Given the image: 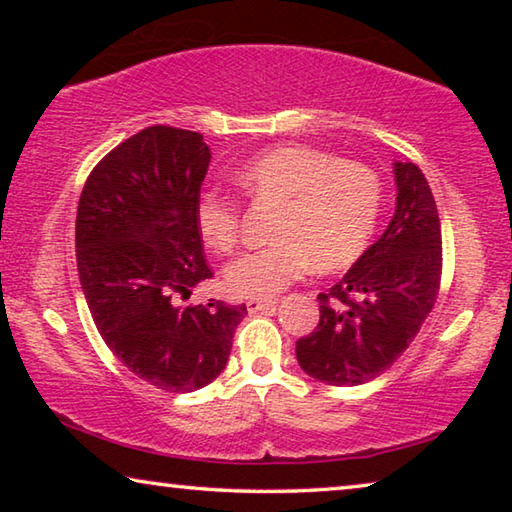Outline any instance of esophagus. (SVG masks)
I'll use <instances>...</instances> for the list:
<instances>
[{
	"label": "esophagus",
	"mask_w": 512,
	"mask_h": 512,
	"mask_svg": "<svg viewBox=\"0 0 512 512\" xmlns=\"http://www.w3.org/2000/svg\"><path fill=\"white\" fill-rule=\"evenodd\" d=\"M277 302L275 300H248L246 307L250 314H259V311H273Z\"/></svg>",
	"instance_id": "1"
}]
</instances>
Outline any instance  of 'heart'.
I'll use <instances>...</instances> for the list:
<instances>
[{
	"mask_svg": "<svg viewBox=\"0 0 512 512\" xmlns=\"http://www.w3.org/2000/svg\"><path fill=\"white\" fill-rule=\"evenodd\" d=\"M250 203H280L273 216V244L250 250L223 273L235 298L271 300L311 266L332 273L357 262L375 235L384 187L361 162L307 144L273 146L235 173ZM196 230L205 246L228 253L237 246L241 205L207 189L196 201Z\"/></svg>",
	"mask_w": 512,
	"mask_h": 512,
	"instance_id": "heart-1",
	"label": "heart"
}]
</instances>
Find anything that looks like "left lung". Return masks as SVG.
<instances>
[{
	"label": "left lung",
	"mask_w": 512,
	"mask_h": 512,
	"mask_svg": "<svg viewBox=\"0 0 512 512\" xmlns=\"http://www.w3.org/2000/svg\"><path fill=\"white\" fill-rule=\"evenodd\" d=\"M395 183L393 221L341 282L318 293V325L296 343L300 368L325 384L359 386L379 377L436 305L443 275L436 201L413 162H395Z\"/></svg>",
	"instance_id": "obj_1"
}]
</instances>
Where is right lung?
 Here are the masks:
<instances>
[{
  "instance_id": "obj_1",
  "label": "right lung",
  "mask_w": 512,
  "mask_h": 512,
  "mask_svg": "<svg viewBox=\"0 0 512 512\" xmlns=\"http://www.w3.org/2000/svg\"><path fill=\"white\" fill-rule=\"evenodd\" d=\"M201 133L149 126L90 171L76 210L81 289L110 352L151 386L192 393L221 375L246 305L183 307L214 275L194 210L210 167Z\"/></svg>"
}]
</instances>
